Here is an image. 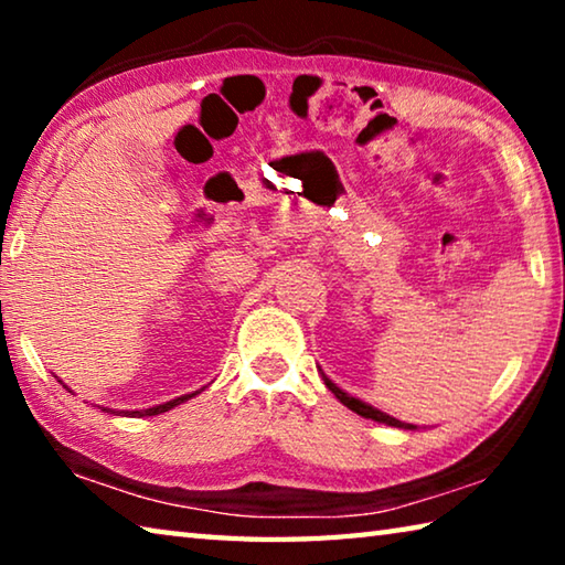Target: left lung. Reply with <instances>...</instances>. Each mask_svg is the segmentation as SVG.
<instances>
[{
	"label": "left lung",
	"mask_w": 565,
	"mask_h": 565,
	"mask_svg": "<svg viewBox=\"0 0 565 565\" xmlns=\"http://www.w3.org/2000/svg\"><path fill=\"white\" fill-rule=\"evenodd\" d=\"M323 384L329 386V391L333 396H337L343 406L347 408H351V411H356L359 416H363V418H371V420H379V424H388V426H398V428H414L411 424H401L398 418H394V416H386V414H381L379 408H374V406H369V404H363V401H359V398H353V396H349V394H343V391L337 386V384H331V381L323 376Z\"/></svg>",
	"instance_id": "obj_1"
}]
</instances>
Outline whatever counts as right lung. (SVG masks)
<instances>
[{
  "label": "right lung",
  "instance_id": "obj_1",
  "mask_svg": "<svg viewBox=\"0 0 565 565\" xmlns=\"http://www.w3.org/2000/svg\"><path fill=\"white\" fill-rule=\"evenodd\" d=\"M196 394H199V391H196ZM196 394L179 396V398H174V401H167V404L154 406V408H145V411H127V414H129V416H157V414H164V411L174 408V406H179V404H184V401H189L191 396H196ZM104 411H109V408H104Z\"/></svg>",
  "mask_w": 565,
  "mask_h": 565
}]
</instances>
